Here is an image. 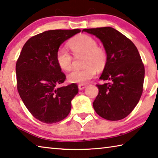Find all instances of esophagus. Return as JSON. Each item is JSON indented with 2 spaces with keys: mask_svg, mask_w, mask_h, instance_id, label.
Returning a JSON list of instances; mask_svg holds the SVG:
<instances>
[{
  "mask_svg": "<svg viewBox=\"0 0 158 158\" xmlns=\"http://www.w3.org/2000/svg\"><path fill=\"white\" fill-rule=\"evenodd\" d=\"M86 87H87V85L85 84H79L78 85V88H79V89H81V90L84 89Z\"/></svg>",
  "mask_w": 158,
  "mask_h": 158,
  "instance_id": "1",
  "label": "esophagus"
}]
</instances>
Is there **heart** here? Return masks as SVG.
<instances>
[{
	"mask_svg": "<svg viewBox=\"0 0 158 158\" xmlns=\"http://www.w3.org/2000/svg\"><path fill=\"white\" fill-rule=\"evenodd\" d=\"M69 47L75 56L85 55L83 65L86 67L75 69L68 75L69 82L73 83H87L94 77L96 71L106 67L107 55L106 49L98 46L97 41L87 35H81L69 43ZM56 61L60 68L70 71L73 64V57L64 48H60L56 53Z\"/></svg>",
	"mask_w": 158,
	"mask_h": 158,
	"instance_id": "heart-1",
	"label": "heart"
}]
</instances>
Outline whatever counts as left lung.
Segmentation results:
<instances>
[{"instance_id":"1","label":"left lung","mask_w":158,"mask_h":158,"mask_svg":"<svg viewBox=\"0 0 158 158\" xmlns=\"http://www.w3.org/2000/svg\"><path fill=\"white\" fill-rule=\"evenodd\" d=\"M101 40L107 61L97 84L98 94L94 109L105 119L118 121L126 117L139 101L143 92L144 66L132 41L111 27L84 29Z\"/></svg>"}]
</instances>
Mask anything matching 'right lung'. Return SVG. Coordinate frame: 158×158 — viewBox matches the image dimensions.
Returning a JSON list of instances; mask_svg holds the SVG:
<instances>
[{
  "mask_svg": "<svg viewBox=\"0 0 158 158\" xmlns=\"http://www.w3.org/2000/svg\"><path fill=\"white\" fill-rule=\"evenodd\" d=\"M80 29L52 30L30 38L16 61L17 90L31 114L45 123L59 122L71 111V101L78 92L77 84L59 87L66 80L56 53L64 41Z\"/></svg>",
  "mask_w": 158,
  "mask_h": 158,
  "instance_id": "right-lung-1",
  "label": "right lung"
}]
</instances>
